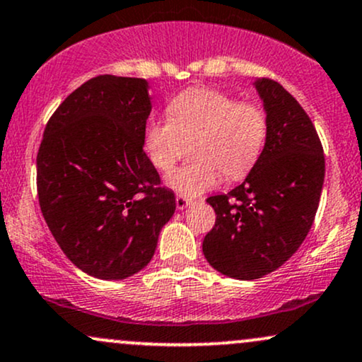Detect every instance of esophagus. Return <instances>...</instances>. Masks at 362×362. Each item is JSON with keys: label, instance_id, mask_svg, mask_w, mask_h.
<instances>
[{"label": "esophagus", "instance_id": "1", "mask_svg": "<svg viewBox=\"0 0 362 362\" xmlns=\"http://www.w3.org/2000/svg\"><path fill=\"white\" fill-rule=\"evenodd\" d=\"M190 199H187V197H184V195H177L175 197V204H177V209H185L187 206L190 204Z\"/></svg>", "mask_w": 362, "mask_h": 362}]
</instances>
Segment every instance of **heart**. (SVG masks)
<instances>
[{
    "label": "heart",
    "mask_w": 362,
    "mask_h": 362,
    "mask_svg": "<svg viewBox=\"0 0 362 362\" xmlns=\"http://www.w3.org/2000/svg\"><path fill=\"white\" fill-rule=\"evenodd\" d=\"M168 119H153L144 127V148L156 170L168 173L192 143L185 167L167 178L184 197H195L228 180H240L260 160L269 134V117L257 102H240L216 88H187L168 103Z\"/></svg>",
    "instance_id": "obj_1"
}]
</instances>
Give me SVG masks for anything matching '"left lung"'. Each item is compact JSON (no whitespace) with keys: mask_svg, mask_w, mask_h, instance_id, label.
I'll use <instances>...</instances> for the list:
<instances>
[{"mask_svg":"<svg viewBox=\"0 0 362 362\" xmlns=\"http://www.w3.org/2000/svg\"><path fill=\"white\" fill-rule=\"evenodd\" d=\"M269 117L260 160L243 184L207 199L216 223L202 252L218 272L260 279L300 248L317 214L325 156L313 122L277 81H255Z\"/></svg>","mask_w":362,"mask_h":362,"instance_id":"1","label":"left lung"}]
</instances>
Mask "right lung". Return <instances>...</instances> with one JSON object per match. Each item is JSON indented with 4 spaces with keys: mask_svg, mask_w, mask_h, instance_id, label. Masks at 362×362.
I'll return each instance as SVG.
<instances>
[{
    "mask_svg": "<svg viewBox=\"0 0 362 362\" xmlns=\"http://www.w3.org/2000/svg\"><path fill=\"white\" fill-rule=\"evenodd\" d=\"M148 81L102 74L57 107L37 153L42 216L64 255L90 276L126 279L153 259L175 213L144 153Z\"/></svg>",
    "mask_w": 362,
    "mask_h": 362,
    "instance_id": "obj_1",
    "label": "right lung"
}]
</instances>
